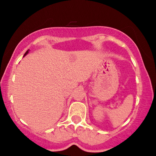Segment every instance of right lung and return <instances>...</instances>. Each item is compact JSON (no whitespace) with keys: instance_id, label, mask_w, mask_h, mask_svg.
I'll return each mask as SVG.
<instances>
[{"instance_id":"add662e5","label":"right lung","mask_w":156,"mask_h":156,"mask_svg":"<svg viewBox=\"0 0 156 156\" xmlns=\"http://www.w3.org/2000/svg\"><path fill=\"white\" fill-rule=\"evenodd\" d=\"M29 50H27V51H26V53H25L24 56H26V54H28V53H29Z\"/></svg>"}]
</instances>
